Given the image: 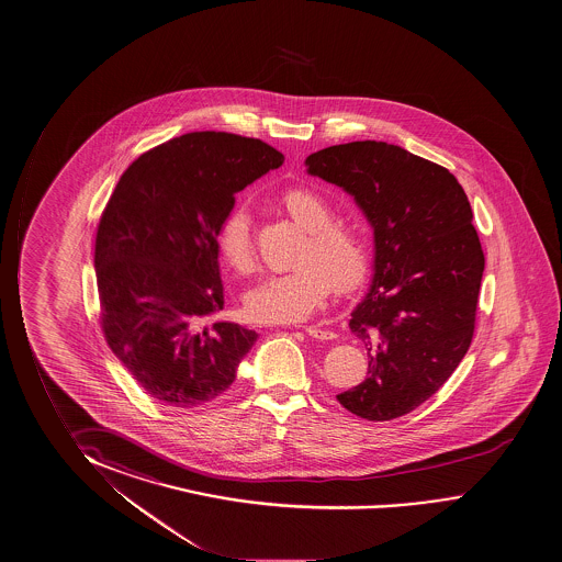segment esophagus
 <instances>
[{
    "mask_svg": "<svg viewBox=\"0 0 562 562\" xmlns=\"http://www.w3.org/2000/svg\"><path fill=\"white\" fill-rule=\"evenodd\" d=\"M304 331H306L308 336L314 337V339H319V341H329V339H334V337H336L334 331H329V329H322V327L316 326H304Z\"/></svg>",
    "mask_w": 562,
    "mask_h": 562,
    "instance_id": "34e87169",
    "label": "esophagus"
}]
</instances>
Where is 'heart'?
Here are the masks:
<instances>
[{
    "mask_svg": "<svg viewBox=\"0 0 562 562\" xmlns=\"http://www.w3.org/2000/svg\"><path fill=\"white\" fill-rule=\"evenodd\" d=\"M279 205L304 231L296 268L261 279L244 299V311L258 324H293L311 318L334 285L349 293L369 271V243L359 226L336 217L324 195L308 188H291ZM217 246L228 268L248 273L254 268L250 218L243 205L226 213L218 226Z\"/></svg>",
    "mask_w": 562,
    "mask_h": 562,
    "instance_id": "1",
    "label": "heart"
}]
</instances>
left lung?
Instances as JSON below:
<instances>
[{
  "label": "left lung",
  "instance_id": "8db88e82",
  "mask_svg": "<svg viewBox=\"0 0 562 562\" xmlns=\"http://www.w3.org/2000/svg\"><path fill=\"white\" fill-rule=\"evenodd\" d=\"M306 167L351 193L374 231L372 285L349 319L369 378L337 402L397 419L442 387L473 339L485 256L470 200L448 168L390 143L331 145Z\"/></svg>",
  "mask_w": 562,
  "mask_h": 562
}]
</instances>
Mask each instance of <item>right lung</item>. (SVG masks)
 <instances>
[{
    "label": "right lung",
    "instance_id": "right-lung-1",
    "mask_svg": "<svg viewBox=\"0 0 562 562\" xmlns=\"http://www.w3.org/2000/svg\"><path fill=\"white\" fill-rule=\"evenodd\" d=\"M283 160L254 137L180 135L135 159L102 211L94 243L102 331L162 405L217 400L258 339L233 322L205 324L225 306L217 233L235 193Z\"/></svg>",
    "mask_w": 562,
    "mask_h": 562
}]
</instances>
